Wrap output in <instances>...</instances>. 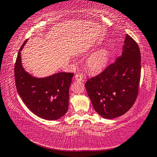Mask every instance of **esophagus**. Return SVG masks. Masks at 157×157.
I'll list each match as a JSON object with an SVG mask.
<instances>
[{
  "instance_id": "34e87169",
  "label": "esophagus",
  "mask_w": 157,
  "mask_h": 157,
  "mask_svg": "<svg viewBox=\"0 0 157 157\" xmlns=\"http://www.w3.org/2000/svg\"><path fill=\"white\" fill-rule=\"evenodd\" d=\"M75 79L78 81H82V79H83V76L81 74H76L75 76Z\"/></svg>"
}]
</instances>
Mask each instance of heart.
I'll return each instance as SVG.
<instances>
[{
	"label": "heart",
	"instance_id": "heart-1",
	"mask_svg": "<svg viewBox=\"0 0 157 157\" xmlns=\"http://www.w3.org/2000/svg\"><path fill=\"white\" fill-rule=\"evenodd\" d=\"M110 59V51L107 47L97 49L86 59L88 69L93 73H100L107 67Z\"/></svg>",
	"mask_w": 157,
	"mask_h": 157
}]
</instances>
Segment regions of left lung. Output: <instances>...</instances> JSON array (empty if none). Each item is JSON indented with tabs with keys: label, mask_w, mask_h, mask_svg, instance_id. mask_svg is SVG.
Wrapping results in <instances>:
<instances>
[{
	"label": "left lung",
	"mask_w": 157,
	"mask_h": 157,
	"mask_svg": "<svg viewBox=\"0 0 157 157\" xmlns=\"http://www.w3.org/2000/svg\"><path fill=\"white\" fill-rule=\"evenodd\" d=\"M141 78V53L126 34L121 55L103 72L85 84L94 109L105 119L123 115L132 106Z\"/></svg>",
	"instance_id": "8db88e82"
}]
</instances>
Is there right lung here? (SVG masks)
Listing matches in <instances>:
<instances>
[{
	"mask_svg": "<svg viewBox=\"0 0 157 157\" xmlns=\"http://www.w3.org/2000/svg\"><path fill=\"white\" fill-rule=\"evenodd\" d=\"M24 42L17 56L14 75L18 94L28 108L39 117L57 120L69 108V90L74 73H58L46 78H36L22 67L21 53Z\"/></svg>",
	"mask_w": 157,
	"mask_h": 157,
	"instance_id": "right-lung-1",
	"label": "right lung"
}]
</instances>
